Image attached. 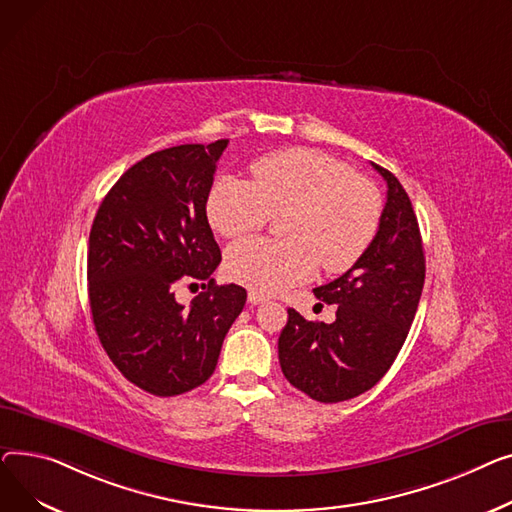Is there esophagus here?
I'll return each instance as SVG.
<instances>
[{
	"mask_svg": "<svg viewBox=\"0 0 512 512\" xmlns=\"http://www.w3.org/2000/svg\"><path fill=\"white\" fill-rule=\"evenodd\" d=\"M248 302L252 304V306H260V304H264V302H268V299L262 295V293H256V291H250L248 293Z\"/></svg>",
	"mask_w": 512,
	"mask_h": 512,
	"instance_id": "obj_1",
	"label": "esophagus"
}]
</instances>
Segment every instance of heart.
<instances>
[{"mask_svg":"<svg viewBox=\"0 0 512 512\" xmlns=\"http://www.w3.org/2000/svg\"><path fill=\"white\" fill-rule=\"evenodd\" d=\"M287 239H244L227 250V275L252 291L275 295L326 273H345L372 246L382 198L370 179L314 148H289L262 157L254 179L223 175L206 200V215L225 237L262 229L273 213Z\"/></svg>","mask_w":512,"mask_h":512,"instance_id":"obj_1","label":"heart"}]
</instances>
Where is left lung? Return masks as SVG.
Returning <instances> with one entry per match:
<instances>
[{"mask_svg": "<svg viewBox=\"0 0 512 512\" xmlns=\"http://www.w3.org/2000/svg\"><path fill=\"white\" fill-rule=\"evenodd\" d=\"M386 182V204L368 252L345 275L314 289L337 304L335 322H310L293 308L279 337L285 378L320 403H339L370 390L397 359L426 279L424 244L411 200L399 179Z\"/></svg>", "mask_w": 512, "mask_h": 512, "instance_id": "1", "label": "left lung"}]
</instances>
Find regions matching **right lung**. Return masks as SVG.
<instances>
[{
  "mask_svg": "<svg viewBox=\"0 0 512 512\" xmlns=\"http://www.w3.org/2000/svg\"><path fill=\"white\" fill-rule=\"evenodd\" d=\"M229 140L182 144L132 165L103 198L88 237V302L113 366L155 397L213 376L246 289L210 275L221 250L206 219L217 161ZM202 280L186 309L174 287Z\"/></svg>",
  "mask_w": 512,
  "mask_h": 512,
  "instance_id": "1",
  "label": "right lung"
}]
</instances>
